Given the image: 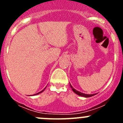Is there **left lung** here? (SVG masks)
<instances>
[{
	"instance_id": "1",
	"label": "left lung",
	"mask_w": 123,
	"mask_h": 123,
	"mask_svg": "<svg viewBox=\"0 0 123 123\" xmlns=\"http://www.w3.org/2000/svg\"><path fill=\"white\" fill-rule=\"evenodd\" d=\"M70 86L71 87L72 90H73V91L75 93H76L77 95H79V96H83V97H85V98H89V97H91V96H94V95H95V94H92V95H89V94H85L83 93H81L80 92H79L77 91V90H75V89H74V88L72 87V86L70 84Z\"/></svg>"
}]
</instances>
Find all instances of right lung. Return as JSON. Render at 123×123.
I'll return each instance as SVG.
<instances>
[{
  "instance_id": "obj_1",
  "label": "right lung",
  "mask_w": 123,
  "mask_h": 123,
  "mask_svg": "<svg viewBox=\"0 0 123 123\" xmlns=\"http://www.w3.org/2000/svg\"><path fill=\"white\" fill-rule=\"evenodd\" d=\"M45 88H46V87H45ZM45 88H44V89H43V90H42V91H41V92H38V93H36V94H35V95H38V94L40 93H42V92H43V91H44V89H45Z\"/></svg>"
}]
</instances>
